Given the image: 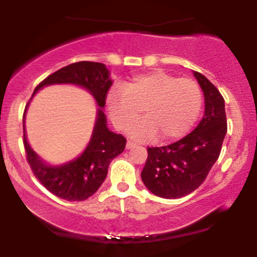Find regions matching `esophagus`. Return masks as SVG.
<instances>
[{"instance_id": "1", "label": "esophagus", "mask_w": 257, "mask_h": 257, "mask_svg": "<svg viewBox=\"0 0 257 257\" xmlns=\"http://www.w3.org/2000/svg\"><path fill=\"white\" fill-rule=\"evenodd\" d=\"M135 146H137V144H135L134 141H131V140L126 141V149H128V150H131V149H133V147H135Z\"/></svg>"}]
</instances>
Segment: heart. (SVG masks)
Listing matches in <instances>:
<instances>
[{"label": "heart", "mask_w": 257, "mask_h": 257, "mask_svg": "<svg viewBox=\"0 0 257 257\" xmlns=\"http://www.w3.org/2000/svg\"><path fill=\"white\" fill-rule=\"evenodd\" d=\"M203 104L200 87L192 78H179L163 71L137 76L106 95L110 118L124 131L140 117L145 118L129 128L137 140L158 138L169 141L184 137L198 118Z\"/></svg>", "instance_id": "1"}]
</instances>
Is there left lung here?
<instances>
[{"label": "left lung", "instance_id": "left-lung-1", "mask_svg": "<svg viewBox=\"0 0 257 257\" xmlns=\"http://www.w3.org/2000/svg\"><path fill=\"white\" fill-rule=\"evenodd\" d=\"M193 76L204 94V116L197 128L181 140L162 147H149L141 172L145 186L156 196L181 198L203 184L219 158L227 133L225 100L202 73Z\"/></svg>", "mask_w": 257, "mask_h": 257}]
</instances>
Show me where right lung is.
<instances>
[{"label": "right lung", "instance_id": "add662e5", "mask_svg": "<svg viewBox=\"0 0 257 257\" xmlns=\"http://www.w3.org/2000/svg\"><path fill=\"white\" fill-rule=\"evenodd\" d=\"M112 79L106 65L93 61H79L58 70L43 79L35 89V94L47 85L72 84L83 88L93 96L98 105L96 118L89 143L77 158L66 163L52 166L32 150L26 138L24 112V146L26 157L35 176L49 192L65 200H84L93 196L107 175L111 161L125 149V138L107 128L104 106ZM31 98V99H32Z\"/></svg>", "mask_w": 257, "mask_h": 257}]
</instances>
